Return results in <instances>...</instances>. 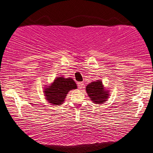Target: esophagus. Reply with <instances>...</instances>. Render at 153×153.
Segmentation results:
<instances>
[{
  "label": "esophagus",
  "mask_w": 153,
  "mask_h": 153,
  "mask_svg": "<svg viewBox=\"0 0 153 153\" xmlns=\"http://www.w3.org/2000/svg\"><path fill=\"white\" fill-rule=\"evenodd\" d=\"M84 83L82 82H78V87L79 89H82L84 87Z\"/></svg>",
  "instance_id": "34e87169"
}]
</instances>
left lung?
<instances>
[{
    "instance_id": "8db88e82",
    "label": "left lung",
    "mask_w": 153,
    "mask_h": 153,
    "mask_svg": "<svg viewBox=\"0 0 153 153\" xmlns=\"http://www.w3.org/2000/svg\"><path fill=\"white\" fill-rule=\"evenodd\" d=\"M86 91L90 100L97 104H102L109 97V90L105 89L101 80L91 82L86 87Z\"/></svg>"
}]
</instances>
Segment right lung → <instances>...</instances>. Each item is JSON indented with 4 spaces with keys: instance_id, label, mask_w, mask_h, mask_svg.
<instances>
[{
    "instance_id": "obj_1",
    "label": "right lung",
    "mask_w": 153,
    "mask_h": 153,
    "mask_svg": "<svg viewBox=\"0 0 153 153\" xmlns=\"http://www.w3.org/2000/svg\"><path fill=\"white\" fill-rule=\"evenodd\" d=\"M77 88V85L71 78L59 77L51 85L45 87L44 94L47 101L54 105H59L64 103L69 91Z\"/></svg>"
}]
</instances>
